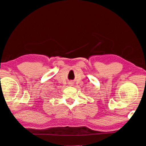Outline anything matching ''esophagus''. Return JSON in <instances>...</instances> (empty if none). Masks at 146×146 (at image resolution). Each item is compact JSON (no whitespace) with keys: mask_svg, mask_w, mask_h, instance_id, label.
<instances>
[{"mask_svg":"<svg viewBox=\"0 0 146 146\" xmlns=\"http://www.w3.org/2000/svg\"><path fill=\"white\" fill-rule=\"evenodd\" d=\"M69 84L70 85V86H72L73 84V82H69Z\"/></svg>","mask_w":146,"mask_h":146,"instance_id":"34e87169","label":"esophagus"}]
</instances>
